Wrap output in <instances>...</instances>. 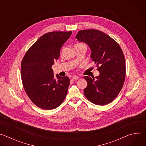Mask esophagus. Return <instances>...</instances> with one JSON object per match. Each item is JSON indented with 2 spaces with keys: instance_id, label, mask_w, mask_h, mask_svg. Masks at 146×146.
<instances>
[{
  "instance_id": "esophagus-1",
  "label": "esophagus",
  "mask_w": 146,
  "mask_h": 146,
  "mask_svg": "<svg viewBox=\"0 0 146 146\" xmlns=\"http://www.w3.org/2000/svg\"><path fill=\"white\" fill-rule=\"evenodd\" d=\"M78 78H80V77L78 76H73L72 77V80H78Z\"/></svg>"
}]
</instances>
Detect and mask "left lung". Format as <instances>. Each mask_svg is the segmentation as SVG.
Returning <instances> with one entry per match:
<instances>
[{
	"label": "left lung",
	"mask_w": 146,
	"mask_h": 146,
	"mask_svg": "<svg viewBox=\"0 0 146 146\" xmlns=\"http://www.w3.org/2000/svg\"><path fill=\"white\" fill-rule=\"evenodd\" d=\"M76 38L90 47L91 58L100 73L95 77H84L87 82L84 94L95 105H107L118 96L125 78V60L123 52L113 38L98 30L80 31Z\"/></svg>",
	"instance_id": "8db88e82"
}]
</instances>
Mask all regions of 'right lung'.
<instances>
[{
  "label": "right lung",
  "instance_id": "obj_1",
  "mask_svg": "<svg viewBox=\"0 0 146 146\" xmlns=\"http://www.w3.org/2000/svg\"><path fill=\"white\" fill-rule=\"evenodd\" d=\"M72 32H51L41 36L23 59L21 76L25 91L37 107L52 110L64 102L69 86L67 76L55 77L51 67Z\"/></svg>",
  "mask_w": 146,
  "mask_h": 146
}]
</instances>
